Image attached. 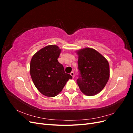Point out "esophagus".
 <instances>
[{
	"mask_svg": "<svg viewBox=\"0 0 133 133\" xmlns=\"http://www.w3.org/2000/svg\"><path fill=\"white\" fill-rule=\"evenodd\" d=\"M70 75L72 76V77L74 78V71L71 72V73H70Z\"/></svg>",
	"mask_w": 133,
	"mask_h": 133,
	"instance_id": "obj_1",
	"label": "esophagus"
}]
</instances>
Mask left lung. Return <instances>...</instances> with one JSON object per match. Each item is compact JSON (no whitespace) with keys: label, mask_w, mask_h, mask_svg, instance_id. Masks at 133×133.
Returning <instances> with one entry per match:
<instances>
[{"label":"left lung","mask_w":133,"mask_h":133,"mask_svg":"<svg viewBox=\"0 0 133 133\" xmlns=\"http://www.w3.org/2000/svg\"><path fill=\"white\" fill-rule=\"evenodd\" d=\"M78 70L77 84L83 93L88 96L98 94L109 78L107 60L94 49L86 48L77 51Z\"/></svg>","instance_id":"1"}]
</instances>
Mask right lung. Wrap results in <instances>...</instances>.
Masks as SVG:
<instances>
[{
	"mask_svg": "<svg viewBox=\"0 0 133 133\" xmlns=\"http://www.w3.org/2000/svg\"><path fill=\"white\" fill-rule=\"evenodd\" d=\"M60 52L58 46L48 45L37 51L30 62V74L35 87L49 97L57 96L72 78L58 61Z\"/></svg>",
	"mask_w": 133,
	"mask_h": 133,
	"instance_id": "add662e5",
	"label": "right lung"
}]
</instances>
